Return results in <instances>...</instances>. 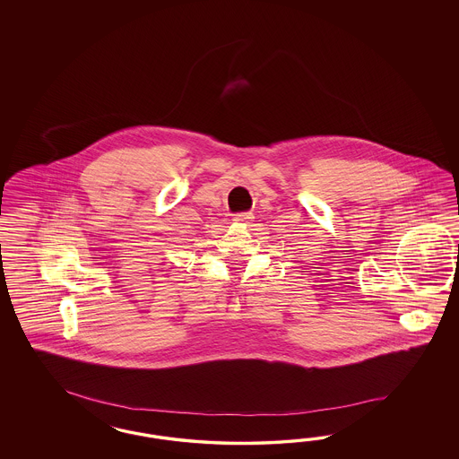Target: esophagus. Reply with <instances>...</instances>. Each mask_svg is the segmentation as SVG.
I'll return each mask as SVG.
<instances>
[{
  "label": "esophagus",
  "instance_id": "obj_1",
  "mask_svg": "<svg viewBox=\"0 0 459 459\" xmlns=\"http://www.w3.org/2000/svg\"><path fill=\"white\" fill-rule=\"evenodd\" d=\"M252 219H254V215L250 212H240V213L234 215L236 222L249 223Z\"/></svg>",
  "mask_w": 459,
  "mask_h": 459
}]
</instances>
